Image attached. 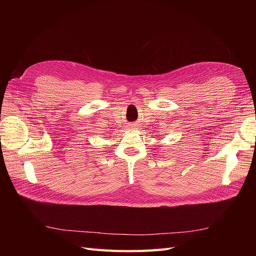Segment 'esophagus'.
<instances>
[{"instance_id":"1","label":"esophagus","mask_w":256,"mask_h":256,"mask_svg":"<svg viewBox=\"0 0 256 256\" xmlns=\"http://www.w3.org/2000/svg\"><path fill=\"white\" fill-rule=\"evenodd\" d=\"M127 128H128V129H134L136 126L134 125V124H129V125L127 126Z\"/></svg>"}]
</instances>
